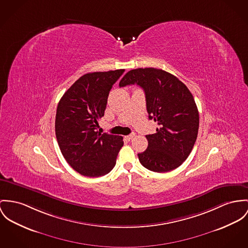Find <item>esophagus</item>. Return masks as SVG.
<instances>
[{
    "instance_id": "1",
    "label": "esophagus",
    "mask_w": 248,
    "mask_h": 248,
    "mask_svg": "<svg viewBox=\"0 0 248 248\" xmlns=\"http://www.w3.org/2000/svg\"><path fill=\"white\" fill-rule=\"evenodd\" d=\"M134 137H135V134H130V135H128V136H126L125 138H126V140H132Z\"/></svg>"
}]
</instances>
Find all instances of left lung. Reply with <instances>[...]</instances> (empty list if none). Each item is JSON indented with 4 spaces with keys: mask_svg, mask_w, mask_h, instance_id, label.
Wrapping results in <instances>:
<instances>
[{
    "mask_svg": "<svg viewBox=\"0 0 248 248\" xmlns=\"http://www.w3.org/2000/svg\"><path fill=\"white\" fill-rule=\"evenodd\" d=\"M134 84L143 89L149 119L159 125L146 135L148 147L138 154L140 162L150 171H171L187 159L197 138L199 113L193 96L177 77L160 69L131 70L119 86Z\"/></svg>",
    "mask_w": 248,
    "mask_h": 248,
    "instance_id": "8db88e82",
    "label": "left lung"
}]
</instances>
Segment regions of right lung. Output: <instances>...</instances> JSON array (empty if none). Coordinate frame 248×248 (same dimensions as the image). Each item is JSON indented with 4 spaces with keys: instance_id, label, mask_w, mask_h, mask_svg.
Masks as SVG:
<instances>
[{
    "instance_id": "1",
    "label": "right lung",
    "mask_w": 248,
    "mask_h": 248,
    "mask_svg": "<svg viewBox=\"0 0 248 248\" xmlns=\"http://www.w3.org/2000/svg\"><path fill=\"white\" fill-rule=\"evenodd\" d=\"M124 70L86 74L60 99L56 115L57 142L66 161L77 172L98 177L116 164L123 137L97 131L112 86Z\"/></svg>"
}]
</instances>
